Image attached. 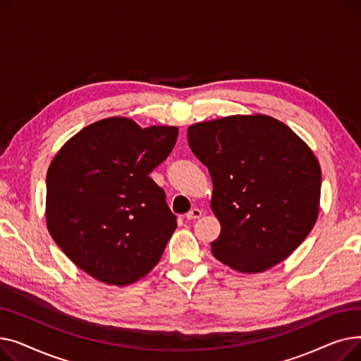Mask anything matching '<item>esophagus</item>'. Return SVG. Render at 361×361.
<instances>
[{"label":"esophagus","mask_w":361,"mask_h":361,"mask_svg":"<svg viewBox=\"0 0 361 361\" xmlns=\"http://www.w3.org/2000/svg\"><path fill=\"white\" fill-rule=\"evenodd\" d=\"M200 216H202V211H200V209H197V207H195V209H192L190 212L187 214V216H185V218H187L188 221H192V219H199Z\"/></svg>","instance_id":"34e87169"}]
</instances>
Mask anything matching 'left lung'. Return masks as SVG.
Instances as JSON below:
<instances>
[{
  "instance_id": "obj_1",
  "label": "left lung",
  "mask_w": 361,
  "mask_h": 361,
  "mask_svg": "<svg viewBox=\"0 0 361 361\" xmlns=\"http://www.w3.org/2000/svg\"><path fill=\"white\" fill-rule=\"evenodd\" d=\"M187 139L214 184L221 234L212 255L241 274L286 260L319 216L322 169L309 145L264 114L200 121Z\"/></svg>"
}]
</instances>
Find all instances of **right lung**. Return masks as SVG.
Instances as JSON below:
<instances>
[{"instance_id":"right-lung-1","label":"right lung","mask_w":361,"mask_h":361,"mask_svg":"<svg viewBox=\"0 0 361 361\" xmlns=\"http://www.w3.org/2000/svg\"><path fill=\"white\" fill-rule=\"evenodd\" d=\"M176 126L142 128L127 117L92 123L68 139L47 173V228L97 281L126 287L154 269L177 221L149 177L171 154Z\"/></svg>"}]
</instances>
